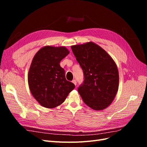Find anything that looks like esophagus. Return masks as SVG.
<instances>
[{
  "instance_id": "esophagus-1",
  "label": "esophagus",
  "mask_w": 147,
  "mask_h": 147,
  "mask_svg": "<svg viewBox=\"0 0 147 147\" xmlns=\"http://www.w3.org/2000/svg\"><path fill=\"white\" fill-rule=\"evenodd\" d=\"M72 83L75 84V86H76V84H77V81L75 80H72Z\"/></svg>"
}]
</instances>
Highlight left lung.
I'll use <instances>...</instances> for the list:
<instances>
[{
	"mask_svg": "<svg viewBox=\"0 0 147 147\" xmlns=\"http://www.w3.org/2000/svg\"><path fill=\"white\" fill-rule=\"evenodd\" d=\"M83 69L84 80L78 89L88 107L102 110L113 101L118 90L119 73L116 63L97 44L89 42L71 46Z\"/></svg>",
	"mask_w": 147,
	"mask_h": 147,
	"instance_id": "1",
	"label": "left lung"
}]
</instances>
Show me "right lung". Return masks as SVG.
Listing matches in <instances>:
<instances>
[{"label":"right lung","instance_id":"obj_1","mask_svg":"<svg viewBox=\"0 0 147 147\" xmlns=\"http://www.w3.org/2000/svg\"><path fill=\"white\" fill-rule=\"evenodd\" d=\"M65 47L45 46L33 57L28 72V84L36 100L42 107L53 109L62 104L75 88L65 79L60 66L62 59L69 54Z\"/></svg>","mask_w":147,"mask_h":147}]
</instances>
